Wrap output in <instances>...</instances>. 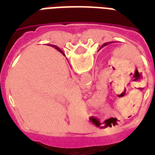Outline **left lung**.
Returning <instances> with one entry per match:
<instances>
[{
    "label": "left lung",
    "instance_id": "1",
    "mask_svg": "<svg viewBox=\"0 0 155 155\" xmlns=\"http://www.w3.org/2000/svg\"><path fill=\"white\" fill-rule=\"evenodd\" d=\"M107 44H108V43H104V44L102 45V47H104V46H105V45H107Z\"/></svg>",
    "mask_w": 155,
    "mask_h": 155
}]
</instances>
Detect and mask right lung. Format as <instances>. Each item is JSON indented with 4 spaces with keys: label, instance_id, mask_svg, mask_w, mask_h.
Here are the masks:
<instances>
[{
    "label": "right lung",
    "instance_id": "obj_1",
    "mask_svg": "<svg viewBox=\"0 0 155 155\" xmlns=\"http://www.w3.org/2000/svg\"><path fill=\"white\" fill-rule=\"evenodd\" d=\"M51 46H53V47L55 48V49H56V50H57V51H60V52H61V53H62V54H64V53H63V51H61V49H60V48H58L57 46H56V45H51Z\"/></svg>",
    "mask_w": 155,
    "mask_h": 155
}]
</instances>
